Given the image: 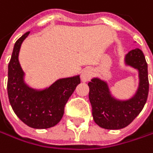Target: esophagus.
<instances>
[{
	"instance_id": "esophagus-1",
	"label": "esophagus",
	"mask_w": 153,
	"mask_h": 153,
	"mask_svg": "<svg viewBox=\"0 0 153 153\" xmlns=\"http://www.w3.org/2000/svg\"><path fill=\"white\" fill-rule=\"evenodd\" d=\"M92 75H93V72L91 69H85L82 74H81V79H82V82H89L91 77H92Z\"/></svg>"
}]
</instances>
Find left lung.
I'll return each mask as SVG.
<instances>
[{"label": "left lung", "instance_id": "left-lung-1", "mask_svg": "<svg viewBox=\"0 0 153 153\" xmlns=\"http://www.w3.org/2000/svg\"><path fill=\"white\" fill-rule=\"evenodd\" d=\"M125 62L139 72V86L131 99H116L110 93L108 83L99 78H93L88 83L93 119L98 126L105 129L117 130L127 126L140 114L147 101L148 65L143 51L139 48L131 50L126 55Z\"/></svg>", "mask_w": 153, "mask_h": 153}]
</instances>
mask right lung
I'll list each match as a JSON object with an SVG mask.
<instances>
[{"label": "right lung", "instance_id": "add662e5", "mask_svg": "<svg viewBox=\"0 0 153 153\" xmlns=\"http://www.w3.org/2000/svg\"><path fill=\"white\" fill-rule=\"evenodd\" d=\"M29 33H25L14 45L8 65V96L14 113L24 124L36 129H46L60 122L64 106L81 79L76 75L59 79L45 90L30 88L24 81L25 74L19 62L21 44Z\"/></svg>", "mask_w": 153, "mask_h": 153}]
</instances>
